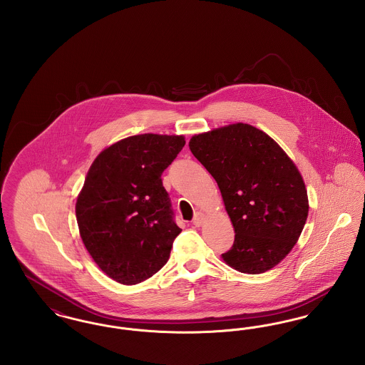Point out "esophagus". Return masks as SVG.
<instances>
[{
    "mask_svg": "<svg viewBox=\"0 0 365 365\" xmlns=\"http://www.w3.org/2000/svg\"><path fill=\"white\" fill-rule=\"evenodd\" d=\"M204 220H205V215L201 213V212H198V213H195V216H194V219H192V225L195 227H201L202 226V223H204Z\"/></svg>",
    "mask_w": 365,
    "mask_h": 365,
    "instance_id": "34e87169",
    "label": "esophagus"
}]
</instances>
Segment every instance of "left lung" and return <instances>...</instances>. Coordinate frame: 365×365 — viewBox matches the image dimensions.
<instances>
[{
  "label": "left lung",
  "instance_id": "1",
  "mask_svg": "<svg viewBox=\"0 0 365 365\" xmlns=\"http://www.w3.org/2000/svg\"><path fill=\"white\" fill-rule=\"evenodd\" d=\"M191 153L215 178L235 231L222 257L262 274L293 249L308 217V194L293 160L259 128L235 123L194 135Z\"/></svg>",
  "mask_w": 365,
  "mask_h": 365
}]
</instances>
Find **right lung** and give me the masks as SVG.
<instances>
[{
  "mask_svg": "<svg viewBox=\"0 0 365 365\" xmlns=\"http://www.w3.org/2000/svg\"><path fill=\"white\" fill-rule=\"evenodd\" d=\"M185 143L183 135L140 134L93 161L75 212L87 252L109 278L137 284L170 259L182 230L161 174Z\"/></svg>",
  "mask_w": 365,
  "mask_h": 365,
  "instance_id": "right-lung-1",
  "label": "right lung"
}]
</instances>
